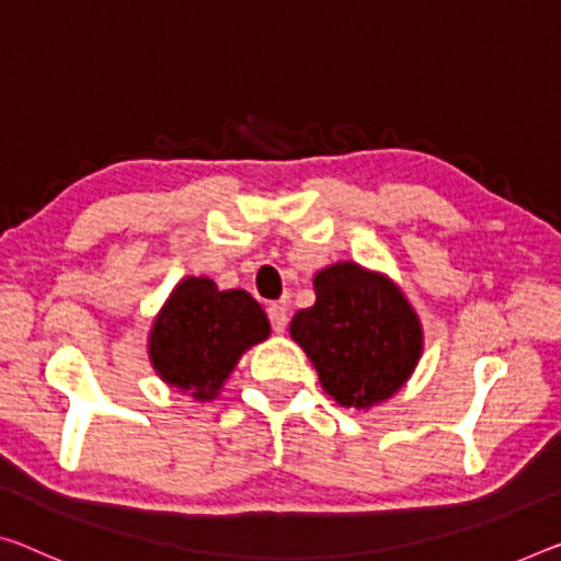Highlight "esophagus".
Instances as JSON below:
<instances>
[{"mask_svg": "<svg viewBox=\"0 0 561 561\" xmlns=\"http://www.w3.org/2000/svg\"><path fill=\"white\" fill-rule=\"evenodd\" d=\"M268 318H271V325L275 333H283L288 325V308L286 304H271L268 306Z\"/></svg>", "mask_w": 561, "mask_h": 561, "instance_id": "esophagus-1", "label": "esophagus"}]
</instances>
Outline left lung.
<instances>
[{
    "label": "left lung",
    "mask_w": 561,
    "mask_h": 561,
    "mask_svg": "<svg viewBox=\"0 0 561 561\" xmlns=\"http://www.w3.org/2000/svg\"><path fill=\"white\" fill-rule=\"evenodd\" d=\"M316 304L298 310L290 339L341 407L370 409L401 389L424 351V329L401 288L343 261L313 278Z\"/></svg>",
    "instance_id": "1"
}]
</instances>
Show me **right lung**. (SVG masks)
<instances>
[{
    "mask_svg": "<svg viewBox=\"0 0 561 561\" xmlns=\"http://www.w3.org/2000/svg\"><path fill=\"white\" fill-rule=\"evenodd\" d=\"M268 335V316L251 293L218 290L205 275H191L154 318L148 351L162 381L213 401L238 358Z\"/></svg>",
    "mask_w": 561,
    "mask_h": 561,
    "instance_id": "add662e5",
    "label": "right lung"
}]
</instances>
